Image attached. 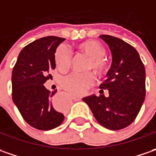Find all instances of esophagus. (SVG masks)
Wrapping results in <instances>:
<instances>
[{"mask_svg": "<svg viewBox=\"0 0 156 156\" xmlns=\"http://www.w3.org/2000/svg\"><path fill=\"white\" fill-rule=\"evenodd\" d=\"M73 99L74 100V101H80V100H81V98H79V97H75V96H73Z\"/></svg>", "mask_w": 156, "mask_h": 156, "instance_id": "34e87169", "label": "esophagus"}]
</instances>
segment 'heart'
I'll return each mask as SVG.
<instances>
[{"instance_id":"1","label":"heart","mask_w":156,"mask_h":156,"mask_svg":"<svg viewBox=\"0 0 156 156\" xmlns=\"http://www.w3.org/2000/svg\"><path fill=\"white\" fill-rule=\"evenodd\" d=\"M78 47L80 51L89 57L85 65V70H94L95 73L100 75L107 69V61L105 58L106 50L101 43L97 41H87L81 43ZM54 60L60 71H66L72 61V51L67 46H59L54 53ZM94 81L95 76L91 72L71 73L62 78L60 84L62 88L71 94L82 96Z\"/></svg>"}]
</instances>
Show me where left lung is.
Returning a JSON list of instances; mask_svg holds the SVG:
<instances>
[{
	"instance_id": "left-lung-1",
	"label": "left lung",
	"mask_w": 156,
	"mask_h": 156,
	"mask_svg": "<svg viewBox=\"0 0 156 156\" xmlns=\"http://www.w3.org/2000/svg\"><path fill=\"white\" fill-rule=\"evenodd\" d=\"M109 46L112 64L107 79L101 83L100 96L83 98L97 121L111 130L130 125L136 118L145 99V67L135 47L121 39L100 35ZM105 90L109 91L105 97Z\"/></svg>"
}]
</instances>
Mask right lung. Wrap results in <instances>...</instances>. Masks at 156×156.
Returning a JSON list of instances; mask_svg holds the SVG:
<instances>
[{
    "instance_id": "obj_1",
    "label": "right lung",
    "mask_w": 156,
    "mask_h": 156,
    "mask_svg": "<svg viewBox=\"0 0 156 156\" xmlns=\"http://www.w3.org/2000/svg\"><path fill=\"white\" fill-rule=\"evenodd\" d=\"M66 39L47 36L26 46L20 52L12 72V98L23 119L40 130H50L61 124L65 116L52 106L50 92L44 83L52 78L54 53Z\"/></svg>"
}]
</instances>
